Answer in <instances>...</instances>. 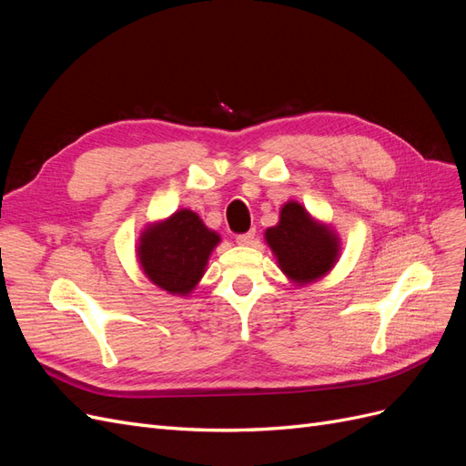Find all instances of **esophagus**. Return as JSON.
Returning a JSON list of instances; mask_svg holds the SVG:
<instances>
[{"instance_id": "34e87169", "label": "esophagus", "mask_w": 466, "mask_h": 466, "mask_svg": "<svg viewBox=\"0 0 466 466\" xmlns=\"http://www.w3.org/2000/svg\"><path fill=\"white\" fill-rule=\"evenodd\" d=\"M255 237H257V231L255 229H250V231H247V233H241V235H237L235 237V241L238 243V245H252L255 243Z\"/></svg>"}]
</instances>
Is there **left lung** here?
I'll return each instance as SVG.
<instances>
[{"label":"left lung","instance_id":"8db88e82","mask_svg":"<svg viewBox=\"0 0 466 466\" xmlns=\"http://www.w3.org/2000/svg\"><path fill=\"white\" fill-rule=\"evenodd\" d=\"M266 241L281 270L301 284L327 274L338 257L334 233L315 223L298 202L281 208L279 223L266 231Z\"/></svg>","mask_w":466,"mask_h":466}]
</instances>
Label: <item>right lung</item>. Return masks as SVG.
<instances>
[{
    "label": "right lung",
    "instance_id": "1",
    "mask_svg": "<svg viewBox=\"0 0 466 466\" xmlns=\"http://www.w3.org/2000/svg\"><path fill=\"white\" fill-rule=\"evenodd\" d=\"M219 235L209 231L190 209H180L149 228L139 243V262L147 278L168 293L187 295L204 274Z\"/></svg>",
    "mask_w": 466,
    "mask_h": 466
}]
</instances>
